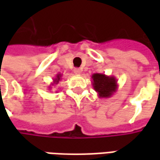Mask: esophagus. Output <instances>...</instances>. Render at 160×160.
<instances>
[{"label":"esophagus","mask_w":160,"mask_h":160,"mask_svg":"<svg viewBox=\"0 0 160 160\" xmlns=\"http://www.w3.org/2000/svg\"><path fill=\"white\" fill-rule=\"evenodd\" d=\"M73 73H75V74H77V75H80V73H81V70H80V68H74V69H73Z\"/></svg>","instance_id":"obj_1"}]
</instances>
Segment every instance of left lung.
I'll return each mask as SVG.
<instances>
[{"mask_svg": "<svg viewBox=\"0 0 160 160\" xmlns=\"http://www.w3.org/2000/svg\"><path fill=\"white\" fill-rule=\"evenodd\" d=\"M92 79V87L97 92L98 98H108L118 90V80L114 76H108L104 73H93Z\"/></svg>", "mask_w": 160, "mask_h": 160, "instance_id": "left-lung-1", "label": "left lung"}]
</instances>
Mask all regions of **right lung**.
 Masks as SVG:
<instances>
[{
	"instance_id": "right-lung-1",
	"label": "right lung",
	"mask_w": 160,
	"mask_h": 160,
	"mask_svg": "<svg viewBox=\"0 0 160 160\" xmlns=\"http://www.w3.org/2000/svg\"><path fill=\"white\" fill-rule=\"evenodd\" d=\"M62 74H61V73H57V74H56V76L53 79V83H51V85L49 87V90H51L53 86L57 85V84L59 83L60 80H62Z\"/></svg>"
}]
</instances>
